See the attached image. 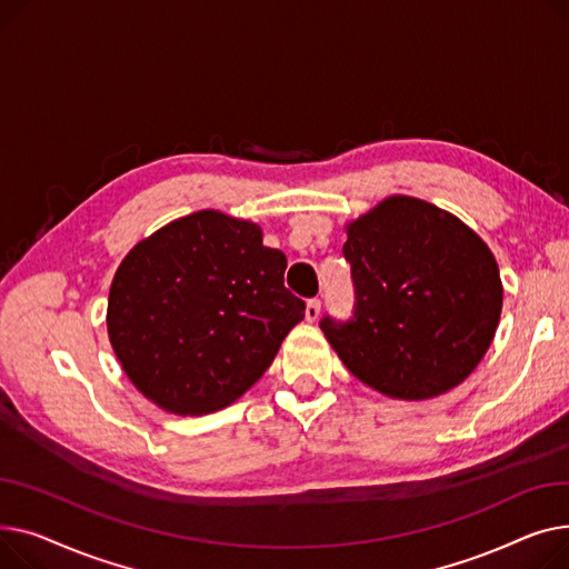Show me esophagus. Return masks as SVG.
<instances>
[{
  "label": "esophagus",
  "instance_id": "34e87169",
  "mask_svg": "<svg viewBox=\"0 0 569 569\" xmlns=\"http://www.w3.org/2000/svg\"><path fill=\"white\" fill-rule=\"evenodd\" d=\"M321 315V300L319 298H310L308 306H306V319L308 321H317Z\"/></svg>",
  "mask_w": 569,
  "mask_h": 569
}]
</instances>
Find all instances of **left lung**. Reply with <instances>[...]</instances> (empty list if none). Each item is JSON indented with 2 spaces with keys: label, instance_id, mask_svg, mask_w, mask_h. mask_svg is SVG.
<instances>
[{
  "label": "left lung",
  "instance_id": "obj_1",
  "mask_svg": "<svg viewBox=\"0 0 569 569\" xmlns=\"http://www.w3.org/2000/svg\"><path fill=\"white\" fill-rule=\"evenodd\" d=\"M353 317L321 319L347 370L397 399L443 395L487 353L503 308L478 233L422 199L392 194L347 224Z\"/></svg>",
  "mask_w": 569,
  "mask_h": 569
}]
</instances>
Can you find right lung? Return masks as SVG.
<instances>
[{
    "label": "right lung",
    "mask_w": 569,
    "mask_h": 569,
    "mask_svg": "<svg viewBox=\"0 0 569 569\" xmlns=\"http://www.w3.org/2000/svg\"><path fill=\"white\" fill-rule=\"evenodd\" d=\"M284 269L259 224L211 209L140 241L108 298V336L132 386L177 416L237 402L306 317Z\"/></svg>",
    "instance_id": "1"
}]
</instances>
